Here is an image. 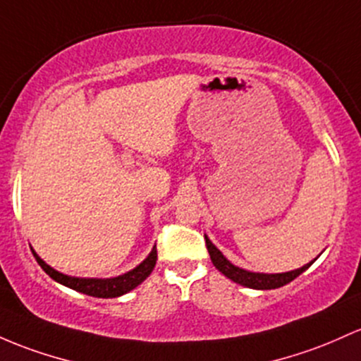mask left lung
<instances>
[{
    "instance_id": "1",
    "label": "left lung",
    "mask_w": 361,
    "mask_h": 361,
    "mask_svg": "<svg viewBox=\"0 0 361 361\" xmlns=\"http://www.w3.org/2000/svg\"><path fill=\"white\" fill-rule=\"evenodd\" d=\"M205 245H207V250L209 255H211L212 264L216 265V269L219 272H223L226 277H229L231 281L235 283L241 284V286H247L252 288V290H276V288L284 286V284L291 283L295 277H298L302 272L307 271L310 267V264H305L303 267L295 269V271L290 272H281V274H262V272H250V271H245V269L236 267L229 262L228 259L216 248V245L212 243L211 240L205 236Z\"/></svg>"
}]
</instances>
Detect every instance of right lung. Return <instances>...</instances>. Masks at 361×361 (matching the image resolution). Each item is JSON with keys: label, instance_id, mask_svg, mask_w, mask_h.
Masks as SVG:
<instances>
[{"label": "right lung", "instance_id": "obj_1", "mask_svg": "<svg viewBox=\"0 0 361 361\" xmlns=\"http://www.w3.org/2000/svg\"><path fill=\"white\" fill-rule=\"evenodd\" d=\"M34 253L35 260L37 264L44 269V272L49 277H53L54 281L63 286L71 288V290L84 293V295L89 296H96V298H116V296L125 295V293L132 291L133 288H137L138 284L144 283L145 279L150 276V272L154 271L156 267V260H157V248L154 245L152 252L149 253L147 259L144 260L142 264H138L135 269L128 271L126 274H121L118 277H109V279H96V277H73V276H66L61 274V272L54 271L51 265H47L37 253Z\"/></svg>", "mask_w": 361, "mask_h": 361}]
</instances>
